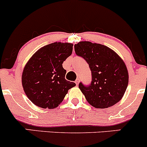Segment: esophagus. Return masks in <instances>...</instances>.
Wrapping results in <instances>:
<instances>
[{
    "mask_svg": "<svg viewBox=\"0 0 147 147\" xmlns=\"http://www.w3.org/2000/svg\"><path fill=\"white\" fill-rule=\"evenodd\" d=\"M79 82H80V79H79V78H78V79H77L76 80H75V83H76V84H79Z\"/></svg>",
    "mask_w": 147,
    "mask_h": 147,
    "instance_id": "esophagus-1",
    "label": "esophagus"
}]
</instances>
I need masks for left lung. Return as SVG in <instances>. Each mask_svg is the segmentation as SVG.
Segmentation results:
<instances>
[{
	"mask_svg": "<svg viewBox=\"0 0 147 147\" xmlns=\"http://www.w3.org/2000/svg\"><path fill=\"white\" fill-rule=\"evenodd\" d=\"M75 51L86 60L92 72L90 85L79 84L87 101L98 109L108 108L120 101L129 82L122 59L109 47L89 41L75 44Z\"/></svg>",
	"mask_w": 147,
	"mask_h": 147,
	"instance_id": "1",
	"label": "left lung"
}]
</instances>
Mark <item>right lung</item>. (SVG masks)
Returning <instances> with one entry per match:
<instances>
[{
	"instance_id": "obj_1",
	"label": "right lung",
	"mask_w": 147,
	"mask_h": 147,
	"mask_svg": "<svg viewBox=\"0 0 147 147\" xmlns=\"http://www.w3.org/2000/svg\"><path fill=\"white\" fill-rule=\"evenodd\" d=\"M72 43L55 42L41 47L30 57L22 74V84L30 100L39 107L55 109L68 90L76 85L65 80L63 62L72 53Z\"/></svg>"
}]
</instances>
